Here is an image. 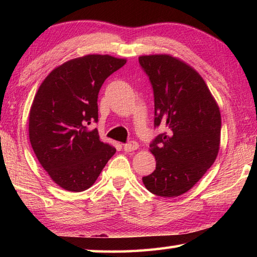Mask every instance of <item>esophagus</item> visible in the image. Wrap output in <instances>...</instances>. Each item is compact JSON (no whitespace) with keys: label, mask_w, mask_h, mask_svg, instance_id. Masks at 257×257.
<instances>
[{"label":"esophagus","mask_w":257,"mask_h":257,"mask_svg":"<svg viewBox=\"0 0 257 257\" xmlns=\"http://www.w3.org/2000/svg\"><path fill=\"white\" fill-rule=\"evenodd\" d=\"M138 147H139L138 143H136V142H129V143H127V144L123 145V150L127 152V153H132V152L138 150Z\"/></svg>","instance_id":"esophagus-1"}]
</instances>
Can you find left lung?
<instances>
[{
  "instance_id": "1",
  "label": "left lung",
  "mask_w": 257,
  "mask_h": 257,
  "mask_svg": "<svg viewBox=\"0 0 257 257\" xmlns=\"http://www.w3.org/2000/svg\"><path fill=\"white\" fill-rule=\"evenodd\" d=\"M138 60L153 87L154 125L165 128L150 145L156 168L143 182L158 196H180L214 163L220 149V108L201 75L184 61L169 54Z\"/></svg>"
}]
</instances>
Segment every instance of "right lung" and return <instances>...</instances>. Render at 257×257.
<instances>
[{
  "mask_svg": "<svg viewBox=\"0 0 257 257\" xmlns=\"http://www.w3.org/2000/svg\"><path fill=\"white\" fill-rule=\"evenodd\" d=\"M127 60L88 54L53 69L38 88L29 111V141L51 179L68 191L88 189L115 149L88 125L98 120L103 82Z\"/></svg>",
  "mask_w": 257,
  "mask_h": 257,
  "instance_id": "1",
  "label": "right lung"
}]
</instances>
